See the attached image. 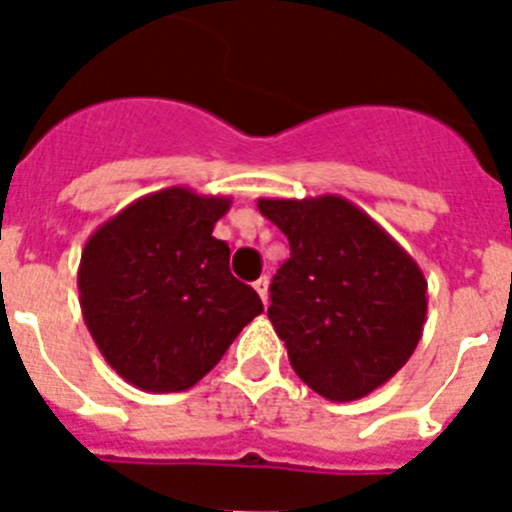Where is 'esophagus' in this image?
Instances as JSON below:
<instances>
[{
    "mask_svg": "<svg viewBox=\"0 0 512 512\" xmlns=\"http://www.w3.org/2000/svg\"><path fill=\"white\" fill-rule=\"evenodd\" d=\"M268 278H257V281H255V291H257V294H260V299H263V304H268Z\"/></svg>",
    "mask_w": 512,
    "mask_h": 512,
    "instance_id": "esophagus-1",
    "label": "esophagus"
}]
</instances>
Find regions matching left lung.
I'll list each match as a JSON object with an SVG mask.
<instances>
[{"mask_svg": "<svg viewBox=\"0 0 512 512\" xmlns=\"http://www.w3.org/2000/svg\"><path fill=\"white\" fill-rule=\"evenodd\" d=\"M257 208L291 244L270 283L268 317L296 375L336 403L385 385L422 338V268L341 195L260 197Z\"/></svg>", "mask_w": 512, "mask_h": 512, "instance_id": "1", "label": "left lung"}]
</instances>
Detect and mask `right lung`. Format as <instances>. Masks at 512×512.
Wrapping results in <instances>:
<instances>
[{
  "label": "right lung",
  "mask_w": 512,
  "mask_h": 512,
  "mask_svg": "<svg viewBox=\"0 0 512 512\" xmlns=\"http://www.w3.org/2000/svg\"><path fill=\"white\" fill-rule=\"evenodd\" d=\"M231 197L166 187L137 197L85 242L77 289L90 336L117 375L148 393H179L221 362L263 312L229 270L213 226Z\"/></svg>",
  "instance_id": "obj_1"
}]
</instances>
